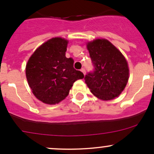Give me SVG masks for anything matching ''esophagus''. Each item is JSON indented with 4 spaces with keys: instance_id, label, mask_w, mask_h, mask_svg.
I'll return each mask as SVG.
<instances>
[{
    "instance_id": "1",
    "label": "esophagus",
    "mask_w": 154,
    "mask_h": 154,
    "mask_svg": "<svg viewBox=\"0 0 154 154\" xmlns=\"http://www.w3.org/2000/svg\"><path fill=\"white\" fill-rule=\"evenodd\" d=\"M80 71H81L83 73V74H84V75H85V74H86V69H85L84 68H81V70H80Z\"/></svg>"
}]
</instances>
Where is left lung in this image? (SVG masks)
<instances>
[{
	"label": "left lung",
	"mask_w": 154,
	"mask_h": 154,
	"mask_svg": "<svg viewBox=\"0 0 154 154\" xmlns=\"http://www.w3.org/2000/svg\"><path fill=\"white\" fill-rule=\"evenodd\" d=\"M87 48L94 69L87 73L84 80L91 93L103 100L118 97L129 78L128 65L125 57L106 39L88 42Z\"/></svg>",
	"instance_id": "obj_1"
}]
</instances>
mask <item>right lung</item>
I'll list each match as a JSON object with an SVG mask.
<instances>
[{
  "instance_id": "1",
  "label": "right lung",
  "mask_w": 154,
  "mask_h": 154,
  "mask_svg": "<svg viewBox=\"0 0 154 154\" xmlns=\"http://www.w3.org/2000/svg\"><path fill=\"white\" fill-rule=\"evenodd\" d=\"M68 41L53 38L35 50L27 62L26 77L34 95L47 104H56L68 96L73 83L84 77L67 58Z\"/></svg>"
}]
</instances>
